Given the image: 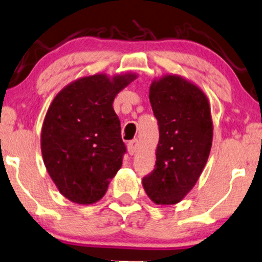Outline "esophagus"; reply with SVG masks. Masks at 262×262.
Listing matches in <instances>:
<instances>
[{
  "label": "esophagus",
  "instance_id": "esophagus-1",
  "mask_svg": "<svg viewBox=\"0 0 262 262\" xmlns=\"http://www.w3.org/2000/svg\"><path fill=\"white\" fill-rule=\"evenodd\" d=\"M139 150V141L135 139V140H132L128 144V152L129 155H135Z\"/></svg>",
  "mask_w": 262,
  "mask_h": 262
}]
</instances>
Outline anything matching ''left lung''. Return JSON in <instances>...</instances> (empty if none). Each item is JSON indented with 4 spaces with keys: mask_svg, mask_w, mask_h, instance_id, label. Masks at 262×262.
Here are the masks:
<instances>
[{
    "mask_svg": "<svg viewBox=\"0 0 262 262\" xmlns=\"http://www.w3.org/2000/svg\"><path fill=\"white\" fill-rule=\"evenodd\" d=\"M148 98L160 140L155 169L142 179V186L156 204H177L196 185L209 157V101L197 85L177 75L152 82Z\"/></svg>",
    "mask_w": 262,
    "mask_h": 262,
    "instance_id": "1",
    "label": "left lung"
}]
</instances>
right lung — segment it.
Masks as SVG:
<instances>
[{
  "mask_svg": "<svg viewBox=\"0 0 262 262\" xmlns=\"http://www.w3.org/2000/svg\"><path fill=\"white\" fill-rule=\"evenodd\" d=\"M135 78L134 74L88 76L66 85L52 101L42 127V157L69 201L98 202L122 167L127 150L112 104Z\"/></svg>",
  "mask_w": 262,
  "mask_h": 262,
  "instance_id": "add662e5",
  "label": "right lung"
}]
</instances>
